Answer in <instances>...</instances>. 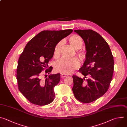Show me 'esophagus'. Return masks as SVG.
<instances>
[{"mask_svg":"<svg viewBox=\"0 0 127 127\" xmlns=\"http://www.w3.org/2000/svg\"><path fill=\"white\" fill-rule=\"evenodd\" d=\"M61 76L63 77H65L66 76H68V74H64V73H61Z\"/></svg>","mask_w":127,"mask_h":127,"instance_id":"esophagus-1","label":"esophagus"}]
</instances>
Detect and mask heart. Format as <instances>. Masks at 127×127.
Here are the masks:
<instances>
[{"label": "heart", "mask_w": 127, "mask_h": 127, "mask_svg": "<svg viewBox=\"0 0 127 127\" xmlns=\"http://www.w3.org/2000/svg\"><path fill=\"white\" fill-rule=\"evenodd\" d=\"M69 42L71 46L74 49L79 50L82 46L83 40L79 35L73 34L69 38ZM62 43V42L61 41L59 42L54 48L53 55L55 58H57L59 57ZM76 55L81 60H83L85 57L84 53L79 51H77ZM79 66L80 63L76 59L66 60L62 58L55 63V70L61 73L69 74L73 73L76 69L79 67Z\"/></svg>", "instance_id": "obj_1"}]
</instances>
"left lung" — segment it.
Returning <instances> with one entry per match:
<instances>
[{
    "mask_svg": "<svg viewBox=\"0 0 127 127\" xmlns=\"http://www.w3.org/2000/svg\"><path fill=\"white\" fill-rule=\"evenodd\" d=\"M74 31L83 40L86 54L85 61L79 70L85 77L82 79L72 76V91L77 100L89 103L104 95L109 88L114 72V57L108 44L97 32L90 29ZM87 75L90 78L85 81Z\"/></svg>",
    "mask_w": 127,
    "mask_h": 127,
    "instance_id": "left-lung-1",
    "label": "left lung"
}]
</instances>
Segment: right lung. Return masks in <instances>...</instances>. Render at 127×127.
<instances>
[{"label": "right lung", "instance_id": "obj_1", "mask_svg": "<svg viewBox=\"0 0 127 127\" xmlns=\"http://www.w3.org/2000/svg\"><path fill=\"white\" fill-rule=\"evenodd\" d=\"M72 32L71 29L43 31L26 46L18 61L16 78L19 90L31 103L45 105L53 101L54 87L60 80V74L48 77L44 74H49L52 70L48 63L55 46Z\"/></svg>", "mask_w": 127, "mask_h": 127}]
</instances>
